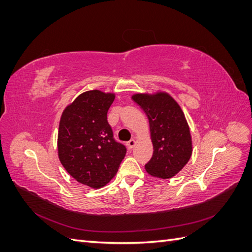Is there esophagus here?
<instances>
[{
    "mask_svg": "<svg viewBox=\"0 0 252 252\" xmlns=\"http://www.w3.org/2000/svg\"><path fill=\"white\" fill-rule=\"evenodd\" d=\"M134 145H135V141H134L133 139L130 140V141H129V142L127 143V146H128L129 149H132V148L134 147Z\"/></svg>",
    "mask_w": 252,
    "mask_h": 252,
    "instance_id": "esophagus-1",
    "label": "esophagus"
}]
</instances>
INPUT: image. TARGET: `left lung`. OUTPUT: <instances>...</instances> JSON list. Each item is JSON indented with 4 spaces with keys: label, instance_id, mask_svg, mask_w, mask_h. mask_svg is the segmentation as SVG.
I'll return each instance as SVG.
<instances>
[{
    "label": "left lung",
    "instance_id": "obj_1",
    "mask_svg": "<svg viewBox=\"0 0 252 252\" xmlns=\"http://www.w3.org/2000/svg\"><path fill=\"white\" fill-rule=\"evenodd\" d=\"M132 100L149 120L154 155L145 165L152 177L170 179L180 172L192 155L189 126L180 105L168 94H136Z\"/></svg>",
    "mask_w": 252,
    "mask_h": 252
}]
</instances>
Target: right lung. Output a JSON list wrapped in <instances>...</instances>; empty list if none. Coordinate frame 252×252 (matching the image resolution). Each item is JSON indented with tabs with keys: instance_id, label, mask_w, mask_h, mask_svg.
I'll return each mask as SVG.
<instances>
[{
	"instance_id": "1",
	"label": "right lung",
	"mask_w": 252,
	"mask_h": 252,
	"mask_svg": "<svg viewBox=\"0 0 252 252\" xmlns=\"http://www.w3.org/2000/svg\"><path fill=\"white\" fill-rule=\"evenodd\" d=\"M114 94L89 90L62 113L58 134L60 162L81 184L101 188L116 175L126 147L113 139L107 112Z\"/></svg>"
}]
</instances>
